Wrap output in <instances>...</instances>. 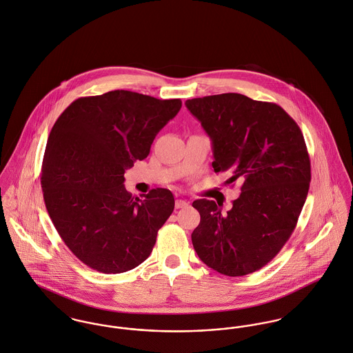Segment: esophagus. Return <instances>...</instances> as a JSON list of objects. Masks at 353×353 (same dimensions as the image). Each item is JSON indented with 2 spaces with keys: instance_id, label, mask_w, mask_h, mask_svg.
<instances>
[{
  "instance_id": "esophagus-1",
  "label": "esophagus",
  "mask_w": 353,
  "mask_h": 353,
  "mask_svg": "<svg viewBox=\"0 0 353 353\" xmlns=\"http://www.w3.org/2000/svg\"><path fill=\"white\" fill-rule=\"evenodd\" d=\"M189 206V202L185 199H176L175 201V209H185Z\"/></svg>"
}]
</instances>
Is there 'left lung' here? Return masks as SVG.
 <instances>
[{
  "mask_svg": "<svg viewBox=\"0 0 353 353\" xmlns=\"http://www.w3.org/2000/svg\"><path fill=\"white\" fill-rule=\"evenodd\" d=\"M186 108L212 140L216 172L241 182L229 212L196 199L192 233L199 259L228 276L255 272L278 255L295 229L312 179L298 124L276 103L237 93L192 98Z\"/></svg>",
  "mask_w": 353,
  "mask_h": 353,
  "instance_id": "left-lung-1",
  "label": "left lung"
}]
</instances>
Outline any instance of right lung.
Returning a JSON list of instances; mask_svg holds the SVG:
<instances>
[{"instance_id": "right-lung-1", "label": "right lung", "mask_w": 353, "mask_h": 353, "mask_svg": "<svg viewBox=\"0 0 353 353\" xmlns=\"http://www.w3.org/2000/svg\"><path fill=\"white\" fill-rule=\"evenodd\" d=\"M181 106L178 98L114 90L75 99L54 124L40 176L44 203L64 244L88 267L120 274L151 255L174 195L152 189L133 198L124 174L148 157Z\"/></svg>"}]
</instances>
